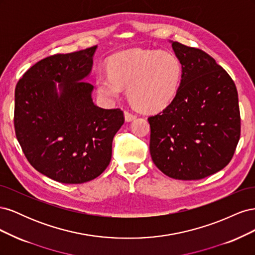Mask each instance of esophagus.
I'll return each instance as SVG.
<instances>
[{
    "mask_svg": "<svg viewBox=\"0 0 255 255\" xmlns=\"http://www.w3.org/2000/svg\"><path fill=\"white\" fill-rule=\"evenodd\" d=\"M125 116H126V120H127L128 122L134 120V119L137 117V116H136L134 113L130 112V111H125Z\"/></svg>",
    "mask_w": 255,
    "mask_h": 255,
    "instance_id": "obj_1",
    "label": "esophagus"
}]
</instances>
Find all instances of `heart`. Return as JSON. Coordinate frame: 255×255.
<instances>
[{
	"instance_id": "heart-1",
	"label": "heart",
	"mask_w": 255,
	"mask_h": 255,
	"mask_svg": "<svg viewBox=\"0 0 255 255\" xmlns=\"http://www.w3.org/2000/svg\"><path fill=\"white\" fill-rule=\"evenodd\" d=\"M109 71L100 72L96 79L98 90L105 99H118L121 87H128V97L135 106L156 111L175 96L183 68L170 52L135 49L114 55Z\"/></svg>"
}]
</instances>
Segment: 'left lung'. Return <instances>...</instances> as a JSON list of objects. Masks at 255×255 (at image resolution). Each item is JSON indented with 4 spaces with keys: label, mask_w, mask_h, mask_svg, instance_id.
Wrapping results in <instances>:
<instances>
[{
    "label": "left lung",
    "mask_w": 255,
    "mask_h": 255,
    "mask_svg": "<svg viewBox=\"0 0 255 255\" xmlns=\"http://www.w3.org/2000/svg\"><path fill=\"white\" fill-rule=\"evenodd\" d=\"M183 72L174 99L148 118L153 163L175 180H201L225 168L241 137L235 83L204 51L172 42Z\"/></svg>",
    "instance_id": "obj_1"
}]
</instances>
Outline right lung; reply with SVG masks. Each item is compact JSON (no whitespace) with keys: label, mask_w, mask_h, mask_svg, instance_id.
I'll use <instances>...</instances> for the list:
<instances>
[{"label":"right lung","mask_w":255,"mask_h":255,"mask_svg":"<svg viewBox=\"0 0 255 255\" xmlns=\"http://www.w3.org/2000/svg\"><path fill=\"white\" fill-rule=\"evenodd\" d=\"M97 45L55 54L23 74L14 90L13 125L28 163L50 179L82 184L101 174L112 158L114 136L125 122L120 109L94 104L90 73ZM60 82L61 95L55 82Z\"/></svg>","instance_id":"1"}]
</instances>
